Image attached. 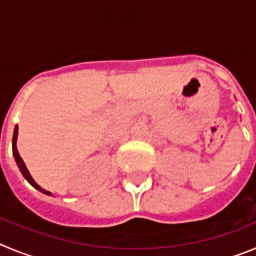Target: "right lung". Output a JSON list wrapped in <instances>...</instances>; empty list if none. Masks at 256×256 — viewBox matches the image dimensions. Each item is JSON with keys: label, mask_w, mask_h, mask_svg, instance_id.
<instances>
[{"label": "right lung", "mask_w": 256, "mask_h": 256, "mask_svg": "<svg viewBox=\"0 0 256 256\" xmlns=\"http://www.w3.org/2000/svg\"><path fill=\"white\" fill-rule=\"evenodd\" d=\"M16 141H18V126H15V128H14V134H12V155H14V158H15V162H16L20 172H22V174L24 176V178H26V180H28V182L30 183L32 186L34 187L36 190H38V191L42 192V194H44V195H47V196H52L51 192L46 191V190L42 188V187H40V184H37V183H36V180H33V177H32L30 173H29V170L26 169V164H24L22 159L20 158L19 151H18V148H16Z\"/></svg>", "instance_id": "1"}]
</instances>
